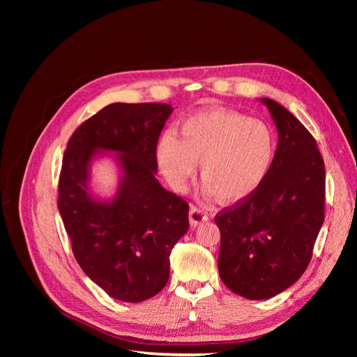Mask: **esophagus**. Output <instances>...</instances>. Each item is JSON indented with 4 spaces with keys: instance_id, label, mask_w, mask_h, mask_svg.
Listing matches in <instances>:
<instances>
[{
    "instance_id": "obj_1",
    "label": "esophagus",
    "mask_w": 357,
    "mask_h": 357,
    "mask_svg": "<svg viewBox=\"0 0 357 357\" xmlns=\"http://www.w3.org/2000/svg\"><path fill=\"white\" fill-rule=\"evenodd\" d=\"M188 218H190V224L193 227H196V225H199L201 222L207 221L208 215L206 213V211L198 208V207H190V213H188Z\"/></svg>"
}]
</instances>
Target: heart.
Wrapping results in <instances>:
<instances>
[{"instance_id": "heart-1", "label": "heart", "mask_w": 357, "mask_h": 357, "mask_svg": "<svg viewBox=\"0 0 357 357\" xmlns=\"http://www.w3.org/2000/svg\"><path fill=\"white\" fill-rule=\"evenodd\" d=\"M178 135L161 136L156 147L159 169L174 190H185L199 162L206 195L238 202L259 188L275 161L271 128L239 112H198L181 123Z\"/></svg>"}]
</instances>
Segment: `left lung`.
<instances>
[{"label":"left lung","instance_id":"8db88e82","mask_svg":"<svg viewBox=\"0 0 357 357\" xmlns=\"http://www.w3.org/2000/svg\"><path fill=\"white\" fill-rule=\"evenodd\" d=\"M261 102L279 135L271 170L255 193L215 218L219 276L252 301L273 298L304 275L325 211V167L312 133L276 101Z\"/></svg>","mask_w":357,"mask_h":357}]
</instances>
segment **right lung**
I'll use <instances>...</instances> for the list:
<instances>
[{
	"label": "right lung",
	"instance_id": "add662e5",
	"mask_svg": "<svg viewBox=\"0 0 357 357\" xmlns=\"http://www.w3.org/2000/svg\"><path fill=\"white\" fill-rule=\"evenodd\" d=\"M173 107L113 102L84 121L67 142L58 210L82 271L110 298L142 302L162 290L170 253L188 230V204L156 179V146ZM113 151L121 181L113 200L89 193V164Z\"/></svg>",
	"mask_w": 357,
	"mask_h": 357
}]
</instances>
